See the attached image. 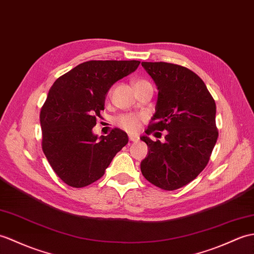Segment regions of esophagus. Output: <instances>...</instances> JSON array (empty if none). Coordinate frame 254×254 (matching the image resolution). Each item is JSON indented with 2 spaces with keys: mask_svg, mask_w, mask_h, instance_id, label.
<instances>
[{
  "mask_svg": "<svg viewBox=\"0 0 254 254\" xmlns=\"http://www.w3.org/2000/svg\"><path fill=\"white\" fill-rule=\"evenodd\" d=\"M128 139L129 140H131V141H134V143H135V141H137L138 139H139V137L137 136V135H128Z\"/></svg>",
  "mask_w": 254,
  "mask_h": 254,
  "instance_id": "1",
  "label": "esophagus"
}]
</instances>
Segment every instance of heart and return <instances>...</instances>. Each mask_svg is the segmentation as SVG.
<instances>
[{
  "label": "heart",
  "mask_w": 254,
  "mask_h": 254,
  "mask_svg": "<svg viewBox=\"0 0 254 254\" xmlns=\"http://www.w3.org/2000/svg\"><path fill=\"white\" fill-rule=\"evenodd\" d=\"M144 84H150L149 82L146 80L138 79L133 82L134 87H137ZM140 121H141V116L140 115H135V114H127V115H122L119 116L116 119V123L123 129H126L127 132H135L137 131L140 127Z\"/></svg>",
  "instance_id": "heart-1"
}]
</instances>
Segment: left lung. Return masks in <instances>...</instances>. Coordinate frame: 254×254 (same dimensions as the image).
I'll use <instances>...</instances> for the list:
<instances>
[{
	"mask_svg": "<svg viewBox=\"0 0 254 254\" xmlns=\"http://www.w3.org/2000/svg\"><path fill=\"white\" fill-rule=\"evenodd\" d=\"M141 66L158 87L156 113L146 129L168 130L166 141H152L144 135L149 148L140 171L151 184L164 190L187 185L205 168L219 132L216 106L204 82L191 70L169 63Z\"/></svg>",
	"mask_w": 254,
	"mask_h": 254,
	"instance_id": "left-lung-1",
	"label": "left lung"
}]
</instances>
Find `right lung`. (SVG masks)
Masks as SVG:
<instances>
[{
    "label": "right lung",
    "mask_w": 254,
    "mask_h": 254,
    "mask_svg": "<svg viewBox=\"0 0 254 254\" xmlns=\"http://www.w3.org/2000/svg\"><path fill=\"white\" fill-rule=\"evenodd\" d=\"M138 61H90L60 76L40 114L42 149L67 185L81 188L96 182L128 137L120 128L107 136L93 133L110 87L137 69Z\"/></svg>",
    "instance_id": "1"
}]
</instances>
